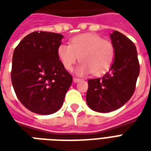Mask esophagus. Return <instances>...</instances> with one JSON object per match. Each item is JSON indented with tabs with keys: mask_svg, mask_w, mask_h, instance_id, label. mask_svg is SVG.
<instances>
[{
	"mask_svg": "<svg viewBox=\"0 0 151 151\" xmlns=\"http://www.w3.org/2000/svg\"><path fill=\"white\" fill-rule=\"evenodd\" d=\"M73 82H80V81H81V79L80 78H73Z\"/></svg>",
	"mask_w": 151,
	"mask_h": 151,
	"instance_id": "obj_1",
	"label": "esophagus"
}]
</instances>
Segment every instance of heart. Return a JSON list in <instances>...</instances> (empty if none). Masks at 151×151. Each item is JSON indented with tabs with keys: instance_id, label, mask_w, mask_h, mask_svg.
Masks as SVG:
<instances>
[{
	"instance_id": "obj_1",
	"label": "heart",
	"mask_w": 151,
	"mask_h": 151,
	"mask_svg": "<svg viewBox=\"0 0 151 151\" xmlns=\"http://www.w3.org/2000/svg\"><path fill=\"white\" fill-rule=\"evenodd\" d=\"M57 56L65 69L71 71L76 63L82 64L76 70L77 74L86 75L91 72L102 75L111 68L115 56V47L111 41L98 35L82 34L71 40L69 45L60 44Z\"/></svg>"
}]
</instances>
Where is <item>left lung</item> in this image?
Returning <instances> with one entry per match:
<instances>
[{
	"label": "left lung",
	"instance_id": "8db88e82",
	"mask_svg": "<svg viewBox=\"0 0 151 151\" xmlns=\"http://www.w3.org/2000/svg\"><path fill=\"white\" fill-rule=\"evenodd\" d=\"M110 38L115 47L111 68L102 78L88 80L86 104L98 112H110L125 104L135 91L140 72L134 43L117 31Z\"/></svg>",
	"mask_w": 151,
	"mask_h": 151
}]
</instances>
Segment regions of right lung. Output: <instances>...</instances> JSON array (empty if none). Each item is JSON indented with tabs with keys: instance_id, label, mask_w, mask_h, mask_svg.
I'll use <instances>...</instances> for the list:
<instances>
[{
	"instance_id": "obj_1",
	"label": "right lung",
	"mask_w": 151,
	"mask_h": 151,
	"mask_svg": "<svg viewBox=\"0 0 151 151\" xmlns=\"http://www.w3.org/2000/svg\"><path fill=\"white\" fill-rule=\"evenodd\" d=\"M63 37L54 32H32L14 52L12 84L19 101L35 113L58 111L72 84V76L57 56Z\"/></svg>"
}]
</instances>
